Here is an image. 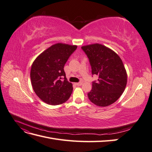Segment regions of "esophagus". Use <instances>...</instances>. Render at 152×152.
<instances>
[{"label": "esophagus", "mask_w": 152, "mask_h": 152, "mask_svg": "<svg viewBox=\"0 0 152 152\" xmlns=\"http://www.w3.org/2000/svg\"><path fill=\"white\" fill-rule=\"evenodd\" d=\"M82 84V82H78V83H75V85H77V86H81Z\"/></svg>", "instance_id": "1"}]
</instances>
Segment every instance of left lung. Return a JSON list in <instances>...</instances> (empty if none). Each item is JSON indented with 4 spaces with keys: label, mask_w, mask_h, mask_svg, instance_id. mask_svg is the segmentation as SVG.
Instances as JSON below:
<instances>
[{
    "label": "left lung",
    "mask_w": 152,
    "mask_h": 152,
    "mask_svg": "<svg viewBox=\"0 0 152 152\" xmlns=\"http://www.w3.org/2000/svg\"><path fill=\"white\" fill-rule=\"evenodd\" d=\"M89 59L92 74L98 75V82L87 96L91 102L99 107H107L121 97L127 85V75L118 55L100 44L81 48Z\"/></svg>",
    "instance_id": "obj_1"
}]
</instances>
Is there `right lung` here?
<instances>
[{
    "mask_svg": "<svg viewBox=\"0 0 152 152\" xmlns=\"http://www.w3.org/2000/svg\"><path fill=\"white\" fill-rule=\"evenodd\" d=\"M77 48L75 45L55 44L40 54L32 63L31 86L37 96L45 103L61 104L71 96L72 84L67 80L63 68Z\"/></svg>",
    "mask_w": 152,
    "mask_h": 152,
    "instance_id": "1",
    "label": "right lung"
}]
</instances>
